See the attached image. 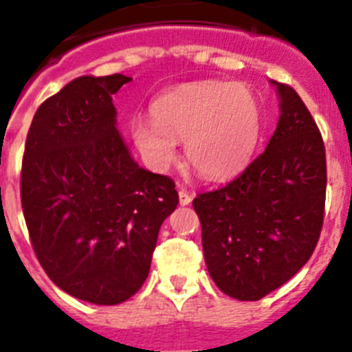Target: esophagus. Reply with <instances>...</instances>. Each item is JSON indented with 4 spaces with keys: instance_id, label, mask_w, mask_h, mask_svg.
Returning a JSON list of instances; mask_svg holds the SVG:
<instances>
[{
    "instance_id": "34e87169",
    "label": "esophagus",
    "mask_w": 352,
    "mask_h": 352,
    "mask_svg": "<svg viewBox=\"0 0 352 352\" xmlns=\"http://www.w3.org/2000/svg\"><path fill=\"white\" fill-rule=\"evenodd\" d=\"M178 195H179V204H182V206H188V204L192 203V195L186 190H183V188H179Z\"/></svg>"
}]
</instances>
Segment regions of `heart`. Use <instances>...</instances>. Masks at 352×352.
I'll return each instance as SVG.
<instances>
[{"label": "heart", "instance_id": "b5f03b06", "mask_svg": "<svg viewBox=\"0 0 352 352\" xmlns=\"http://www.w3.org/2000/svg\"><path fill=\"white\" fill-rule=\"evenodd\" d=\"M130 139L151 170L176 162V141L201 176L226 179L250 164L263 133V107L248 86L226 80L183 84L151 102V118L130 120Z\"/></svg>", "mask_w": 352, "mask_h": 352}]
</instances>
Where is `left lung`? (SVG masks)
Instances as JSON below:
<instances>
[{
	"label": "left lung",
	"mask_w": 352,
	"mask_h": 352,
	"mask_svg": "<svg viewBox=\"0 0 352 352\" xmlns=\"http://www.w3.org/2000/svg\"><path fill=\"white\" fill-rule=\"evenodd\" d=\"M280 118L264 153L229 185L194 199L208 272L239 301L284 285L312 256L326 199L322 138L291 86L270 80Z\"/></svg>",
	"instance_id": "obj_1"
}]
</instances>
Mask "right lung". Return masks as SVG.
<instances>
[{
  "mask_svg": "<svg viewBox=\"0 0 352 352\" xmlns=\"http://www.w3.org/2000/svg\"><path fill=\"white\" fill-rule=\"evenodd\" d=\"M130 77L80 76L36 109L21 174L24 219L61 291L118 305L141 289L162 222L178 206L167 176L133 160L113 95Z\"/></svg>",
  "mask_w": 352,
  "mask_h": 352,
  "instance_id": "right-lung-1",
  "label": "right lung"
}]
</instances>
